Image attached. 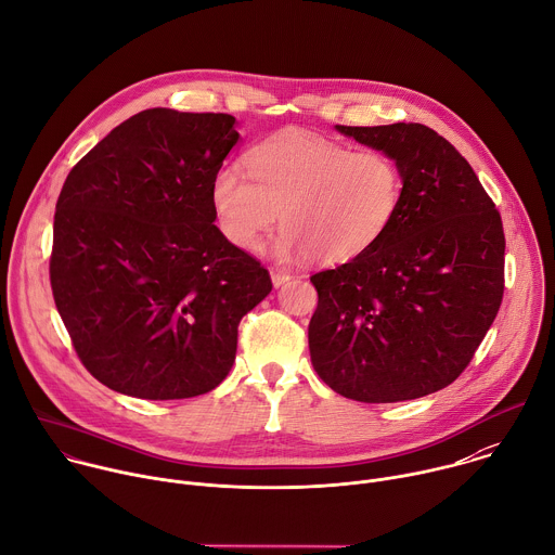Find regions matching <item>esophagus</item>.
I'll use <instances>...</instances> for the list:
<instances>
[{
  "label": "esophagus",
  "mask_w": 555,
  "mask_h": 555,
  "mask_svg": "<svg viewBox=\"0 0 555 555\" xmlns=\"http://www.w3.org/2000/svg\"><path fill=\"white\" fill-rule=\"evenodd\" d=\"M288 280H291V273H284V271H271V282H273V286H275V288L284 286Z\"/></svg>",
  "instance_id": "34e87169"
}]
</instances>
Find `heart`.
<instances>
[{
    "mask_svg": "<svg viewBox=\"0 0 555 555\" xmlns=\"http://www.w3.org/2000/svg\"><path fill=\"white\" fill-rule=\"evenodd\" d=\"M245 163L247 173L223 165L210 184L217 225L243 251H256L280 219V260L349 262L388 232L401 208V167L379 150L282 134L254 145Z\"/></svg>",
    "mask_w": 555,
    "mask_h": 555,
    "instance_id": "obj_1",
    "label": "heart"
}]
</instances>
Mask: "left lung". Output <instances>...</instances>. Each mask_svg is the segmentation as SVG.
<instances>
[{
	"instance_id": "left-lung-1",
	"label": "left lung",
	"mask_w": 555,
	"mask_h": 555,
	"mask_svg": "<svg viewBox=\"0 0 555 555\" xmlns=\"http://www.w3.org/2000/svg\"><path fill=\"white\" fill-rule=\"evenodd\" d=\"M336 130L399 163L403 199L366 254L310 278L319 293L308 325L310 360L347 399L425 397L466 369L496 317L501 217L470 165L431 128Z\"/></svg>"
}]
</instances>
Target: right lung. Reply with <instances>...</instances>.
<instances>
[{
    "mask_svg": "<svg viewBox=\"0 0 555 555\" xmlns=\"http://www.w3.org/2000/svg\"><path fill=\"white\" fill-rule=\"evenodd\" d=\"M238 139L232 115L150 108L67 176L50 280L80 360L104 386L163 401L228 377L241 319L273 288L215 225L210 184Z\"/></svg>",
    "mask_w": 555,
    "mask_h": 555,
    "instance_id": "1",
    "label": "right lung"
}]
</instances>
